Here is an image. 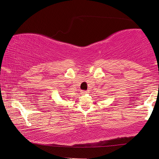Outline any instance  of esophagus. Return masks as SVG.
<instances>
[{
    "instance_id": "1",
    "label": "esophagus",
    "mask_w": 159,
    "mask_h": 159,
    "mask_svg": "<svg viewBox=\"0 0 159 159\" xmlns=\"http://www.w3.org/2000/svg\"><path fill=\"white\" fill-rule=\"evenodd\" d=\"M87 93V91H81V93L82 94H85Z\"/></svg>"
}]
</instances>
